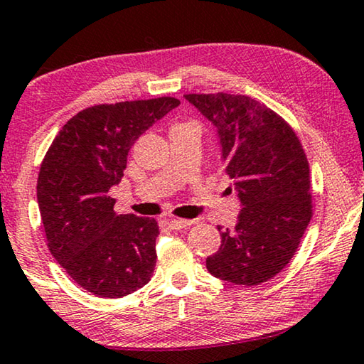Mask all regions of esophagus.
<instances>
[{"label":"esophagus","mask_w":364,"mask_h":364,"mask_svg":"<svg viewBox=\"0 0 364 364\" xmlns=\"http://www.w3.org/2000/svg\"><path fill=\"white\" fill-rule=\"evenodd\" d=\"M194 220H184V218H165V225H168L171 230H183L191 227Z\"/></svg>","instance_id":"obj_1"}]
</instances>
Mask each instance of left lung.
Instances as JSON below:
<instances>
[{
	"instance_id": "8db88e82",
	"label": "left lung",
	"mask_w": 364,
	"mask_h": 364,
	"mask_svg": "<svg viewBox=\"0 0 364 364\" xmlns=\"http://www.w3.org/2000/svg\"><path fill=\"white\" fill-rule=\"evenodd\" d=\"M212 121L225 171L235 181L241 212L222 228V245L207 270L235 285H259L284 270L313 217L309 164L296 132L274 109L247 95L186 94Z\"/></svg>"
}]
</instances>
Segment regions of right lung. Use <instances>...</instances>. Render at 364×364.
<instances>
[{
	"mask_svg": "<svg viewBox=\"0 0 364 364\" xmlns=\"http://www.w3.org/2000/svg\"><path fill=\"white\" fill-rule=\"evenodd\" d=\"M178 105V99L159 97L85 108L45 154L37 200L48 250L92 295L121 298L151 280L159 225L118 215L108 191L123 178L134 141Z\"/></svg>",
	"mask_w": 364,
	"mask_h": 364,
	"instance_id": "obj_1",
	"label": "right lung"
}]
</instances>
